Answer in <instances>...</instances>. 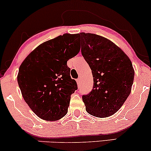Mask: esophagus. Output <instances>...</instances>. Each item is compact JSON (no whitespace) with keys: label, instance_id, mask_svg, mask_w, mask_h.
<instances>
[{"label":"esophagus","instance_id":"1","mask_svg":"<svg viewBox=\"0 0 151 151\" xmlns=\"http://www.w3.org/2000/svg\"><path fill=\"white\" fill-rule=\"evenodd\" d=\"M76 82H77V84H78V85H81V80L80 79H77L76 80Z\"/></svg>","mask_w":151,"mask_h":151}]
</instances>
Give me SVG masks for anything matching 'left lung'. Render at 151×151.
Segmentation results:
<instances>
[{"instance_id":"left-lung-1","label":"left lung","mask_w":151,"mask_h":151,"mask_svg":"<svg viewBox=\"0 0 151 151\" xmlns=\"http://www.w3.org/2000/svg\"><path fill=\"white\" fill-rule=\"evenodd\" d=\"M81 53L92 70L94 85L83 96L86 111L97 118L117 112L130 94L134 70L129 57L112 41L93 33H80Z\"/></svg>"}]
</instances>
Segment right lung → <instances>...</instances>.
I'll list each match as a JSON object with an SVG mask.
<instances>
[{"instance_id": "1", "label": "right lung", "mask_w": 151, "mask_h": 151, "mask_svg": "<svg viewBox=\"0 0 151 151\" xmlns=\"http://www.w3.org/2000/svg\"><path fill=\"white\" fill-rule=\"evenodd\" d=\"M78 34L42 42L20 65L17 82L24 101L42 120L56 121L68 112L70 95L78 89L67 61L77 55Z\"/></svg>"}]
</instances>
